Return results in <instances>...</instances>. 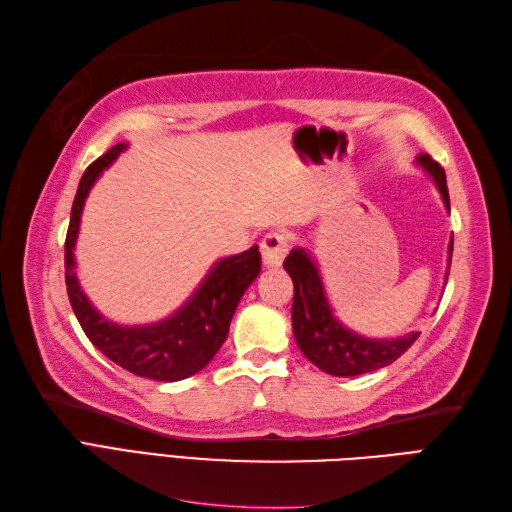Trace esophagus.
Wrapping results in <instances>:
<instances>
[{"label":"esophagus","mask_w":512,"mask_h":512,"mask_svg":"<svg viewBox=\"0 0 512 512\" xmlns=\"http://www.w3.org/2000/svg\"><path fill=\"white\" fill-rule=\"evenodd\" d=\"M286 252H289V241H286L284 234L271 232L265 236L263 243H260V254H263L265 267H280Z\"/></svg>","instance_id":"esophagus-1"}]
</instances>
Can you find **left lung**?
<instances>
[{
  "label": "left lung",
  "instance_id": "1",
  "mask_svg": "<svg viewBox=\"0 0 512 512\" xmlns=\"http://www.w3.org/2000/svg\"><path fill=\"white\" fill-rule=\"evenodd\" d=\"M417 165L430 173L434 184L439 186L443 204L450 210V193H447L443 167L428 154L417 156ZM452 247L454 239L450 241V263ZM284 269L295 286L293 334L297 347L310 363L330 376H360V373L391 365L417 341L419 332H410L400 339H367V336L347 330L334 317L319 267L310 254H306V249H291V254L284 258ZM447 276H450V267H447L445 280Z\"/></svg>",
  "mask_w": 512,
  "mask_h": 512
}]
</instances>
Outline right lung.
<instances>
[{
	"mask_svg": "<svg viewBox=\"0 0 512 512\" xmlns=\"http://www.w3.org/2000/svg\"><path fill=\"white\" fill-rule=\"evenodd\" d=\"M126 143L110 147L104 156L86 167L71 206V221L65 241V280L73 313H76L89 341L112 363H117L134 376L176 382L202 371L219 352L230 330V321L247 286L260 273L258 245L247 252L221 258L208 271L204 282L186 299L184 306L167 319L149 326H119L97 313V308L84 295L76 273V239L86 195L95 180L102 176Z\"/></svg>",
	"mask_w": 512,
	"mask_h": 512,
	"instance_id": "add662e5",
	"label": "right lung"
}]
</instances>
